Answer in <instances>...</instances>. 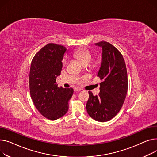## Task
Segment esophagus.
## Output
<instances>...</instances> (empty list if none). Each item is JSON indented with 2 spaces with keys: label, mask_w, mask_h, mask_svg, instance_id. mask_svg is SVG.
Wrapping results in <instances>:
<instances>
[{
  "label": "esophagus",
  "mask_w": 157,
  "mask_h": 157,
  "mask_svg": "<svg viewBox=\"0 0 157 157\" xmlns=\"http://www.w3.org/2000/svg\"><path fill=\"white\" fill-rule=\"evenodd\" d=\"M82 89H80V88H78V87H75L74 88V91L75 92H78V91H82Z\"/></svg>",
  "instance_id": "obj_1"
}]
</instances>
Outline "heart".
Listing matches in <instances>:
<instances>
[{"label": "heart", "instance_id": "b5f03b06", "mask_svg": "<svg viewBox=\"0 0 157 157\" xmlns=\"http://www.w3.org/2000/svg\"><path fill=\"white\" fill-rule=\"evenodd\" d=\"M74 56L76 58L80 60L83 64H86L90 63L92 59V54L90 51L87 49H78L74 52ZM63 63L64 64H66L67 63V58L65 57L63 60Z\"/></svg>", "mask_w": 157, "mask_h": 157}]
</instances>
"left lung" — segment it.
Here are the masks:
<instances>
[{
    "mask_svg": "<svg viewBox=\"0 0 157 157\" xmlns=\"http://www.w3.org/2000/svg\"><path fill=\"white\" fill-rule=\"evenodd\" d=\"M95 45L102 48V59L97 73L102 82L98 96L89 91L86 109L92 118L105 122L113 118L124 104L128 88L127 73L123 56L113 45L105 41Z\"/></svg>",
    "mask_w": 157,
    "mask_h": 157,
    "instance_id": "8db88e82",
    "label": "left lung"
}]
</instances>
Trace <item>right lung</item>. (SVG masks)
<instances>
[{"label": "right lung", "mask_w": 157, "mask_h": 157, "mask_svg": "<svg viewBox=\"0 0 157 157\" xmlns=\"http://www.w3.org/2000/svg\"><path fill=\"white\" fill-rule=\"evenodd\" d=\"M67 49L50 43L33 57L30 67V95L38 111L45 118L57 120L67 113L73 89L58 87L56 78L60 75L62 60Z\"/></svg>", "instance_id": "right-lung-1"}]
</instances>
